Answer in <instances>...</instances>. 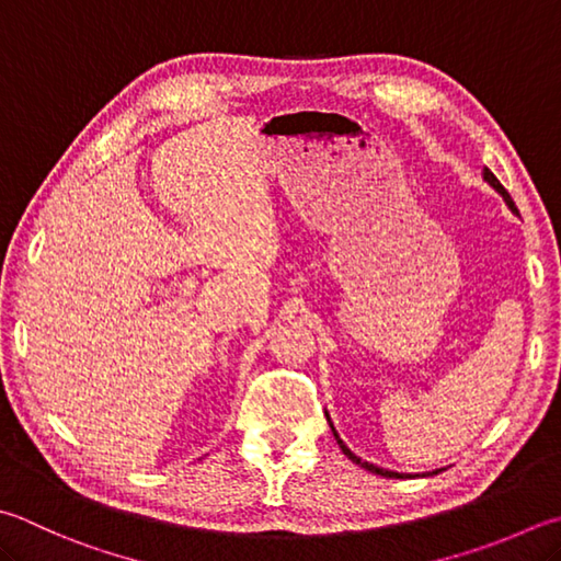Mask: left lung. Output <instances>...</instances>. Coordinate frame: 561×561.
<instances>
[{
    "mask_svg": "<svg viewBox=\"0 0 561 561\" xmlns=\"http://www.w3.org/2000/svg\"><path fill=\"white\" fill-rule=\"evenodd\" d=\"M483 181L485 183H489L493 190H495V193H499L503 199H505V205H508L511 207V213H515L517 215V207H515V203H513V197L508 195V190H505L503 185H501V181H499V178H495L491 171H489V168H483ZM324 415H327V412H324ZM327 422H330V427H332V435H334V439H336V445H340V449L346 454V457L348 459H352L354 463H358V467H362V469H366V471H371V473H378V477H386V479H403V477H408L410 479V473H398V471H388V469H380V467H376V463H368V461H364L362 457H356V454L352 451V449H348L346 445H344V442H342V437L340 435H336V430H334V425H332V420H330V415H327ZM437 473V471H435Z\"/></svg>",
    "mask_w": 561,
    "mask_h": 561,
    "instance_id": "left-lung-1",
    "label": "left lung"
}]
</instances>
